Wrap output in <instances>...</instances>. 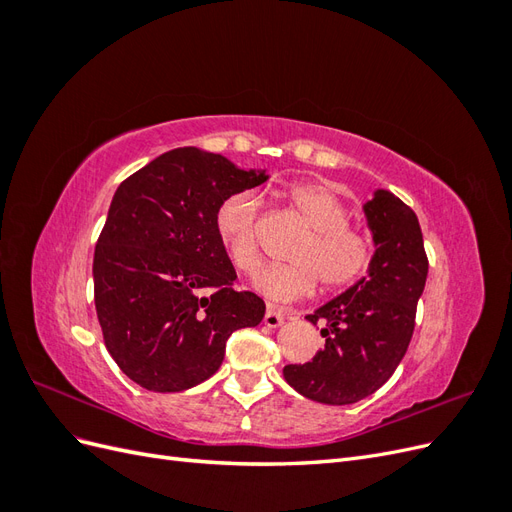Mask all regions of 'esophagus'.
Returning <instances> with one entry per match:
<instances>
[{
  "label": "esophagus",
  "mask_w": 512,
  "mask_h": 512,
  "mask_svg": "<svg viewBox=\"0 0 512 512\" xmlns=\"http://www.w3.org/2000/svg\"><path fill=\"white\" fill-rule=\"evenodd\" d=\"M284 314L282 312H277V309H273V307H269L267 312H265V318H262V322H265V327H269V329H277V327H282L284 324Z\"/></svg>",
  "instance_id": "esophagus-1"
}]
</instances>
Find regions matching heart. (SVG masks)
Instances as JSON below:
<instances>
[{
	"label": "heart",
	"mask_w": 512,
	"mask_h": 512,
	"mask_svg": "<svg viewBox=\"0 0 512 512\" xmlns=\"http://www.w3.org/2000/svg\"><path fill=\"white\" fill-rule=\"evenodd\" d=\"M284 200L312 230L292 252L294 262L262 269L256 288L271 301L288 303L312 294L318 277L327 292L359 280L374 260V243L367 232L348 224L344 200L322 183H294ZM256 215L258 198L250 190L224 196L213 215L215 235L241 273H254L260 265Z\"/></svg>",
	"instance_id": "heart-1"
}]
</instances>
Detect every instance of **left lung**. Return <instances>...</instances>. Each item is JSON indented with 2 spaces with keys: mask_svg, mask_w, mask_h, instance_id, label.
Wrapping results in <instances>:
<instances>
[{
  "mask_svg": "<svg viewBox=\"0 0 512 512\" xmlns=\"http://www.w3.org/2000/svg\"><path fill=\"white\" fill-rule=\"evenodd\" d=\"M363 209L376 245L369 277L305 316L322 324L324 348L312 361L284 367L292 389L318 404H356L393 376L412 339L427 280L416 213L386 190Z\"/></svg>",
  "mask_w": 512,
  "mask_h": 512,
  "instance_id": "left-lung-1",
  "label": "left lung"
}]
</instances>
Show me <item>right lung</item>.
Instances as JSON below:
<instances>
[{
    "mask_svg": "<svg viewBox=\"0 0 512 512\" xmlns=\"http://www.w3.org/2000/svg\"><path fill=\"white\" fill-rule=\"evenodd\" d=\"M220 153L179 147L123 181L94 254L106 350L138 386L179 393L220 369L226 339L256 327L265 301L237 292L213 228L220 200L265 183Z\"/></svg>",
    "mask_w": 512,
    "mask_h": 512,
    "instance_id": "add662e5",
    "label": "right lung"
}]
</instances>
